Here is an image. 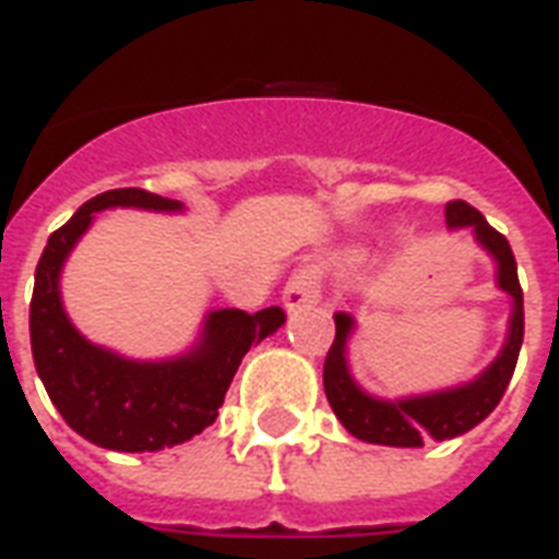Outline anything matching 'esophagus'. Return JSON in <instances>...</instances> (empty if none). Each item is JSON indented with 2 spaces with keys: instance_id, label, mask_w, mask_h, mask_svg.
<instances>
[{
  "instance_id": "esophagus-1",
  "label": "esophagus",
  "mask_w": 559,
  "mask_h": 559,
  "mask_svg": "<svg viewBox=\"0 0 559 559\" xmlns=\"http://www.w3.org/2000/svg\"><path fill=\"white\" fill-rule=\"evenodd\" d=\"M281 299L287 305V311H296V308H302V305L317 302V299H320V275H317V269H299V272L287 281Z\"/></svg>"
}]
</instances>
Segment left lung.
<instances>
[{
  "label": "left lung",
  "instance_id": "8db88e82",
  "mask_svg": "<svg viewBox=\"0 0 559 559\" xmlns=\"http://www.w3.org/2000/svg\"><path fill=\"white\" fill-rule=\"evenodd\" d=\"M445 227L449 230H473L476 242L491 254L497 263V287L512 299L509 329L497 359H493L479 377H473L461 386L437 389L425 395H407V399H377L365 392L350 374L347 362V341H350L356 320L338 311L335 314V341L329 347L326 365H323V389H326L329 407L335 411L341 425L365 443L401 445L416 449L428 440H452L476 428L485 416L503 399L509 380L515 374L518 353L524 341V293L518 284V266L512 248L506 236L493 230L479 209H473L464 200L445 203Z\"/></svg>",
  "mask_w": 559,
  "mask_h": 559
}]
</instances>
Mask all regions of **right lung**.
Returning <instances> with one entry per match:
<instances>
[{"label": "right lung", "mask_w": 559, "mask_h": 559, "mask_svg": "<svg viewBox=\"0 0 559 559\" xmlns=\"http://www.w3.org/2000/svg\"><path fill=\"white\" fill-rule=\"evenodd\" d=\"M116 206L185 209L179 200L143 188H116L86 200L68 224L50 233L29 305L32 359L53 407L80 437L114 452H158L191 440L215 421L245 353L278 332L287 314L278 305L257 314L239 308L209 311L194 347L170 359H128L83 338L68 320L59 278L95 212Z\"/></svg>", "instance_id": "add662e5"}]
</instances>
